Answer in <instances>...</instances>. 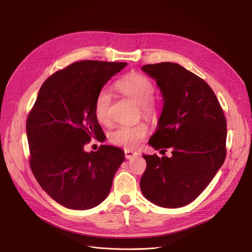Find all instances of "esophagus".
<instances>
[{
    "label": "esophagus",
    "instance_id": "34e87169",
    "mask_svg": "<svg viewBox=\"0 0 252 252\" xmlns=\"http://www.w3.org/2000/svg\"><path fill=\"white\" fill-rule=\"evenodd\" d=\"M125 155H126V159H130V158L133 157H136L137 155H139L137 152L135 151H131V150H128V149H126L125 150Z\"/></svg>",
    "mask_w": 252,
    "mask_h": 252
}]
</instances>
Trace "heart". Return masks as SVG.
<instances>
[{
	"instance_id": "obj_1",
	"label": "heart",
	"mask_w": 252,
	"mask_h": 252,
	"mask_svg": "<svg viewBox=\"0 0 252 252\" xmlns=\"http://www.w3.org/2000/svg\"><path fill=\"white\" fill-rule=\"evenodd\" d=\"M115 88L122 94L133 99L140 105L142 113L149 118L159 115V104L153 99L155 87L151 79L140 72H130L115 83ZM111 95L108 90L101 89L94 101V113L97 121L102 125H109ZM146 124L124 125L115 128L110 134V142L116 146L126 149H136L143 143L148 134Z\"/></svg>"
}]
</instances>
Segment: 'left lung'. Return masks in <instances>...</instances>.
Masks as SVG:
<instances>
[{
  "label": "left lung",
  "mask_w": 252,
  "mask_h": 252,
  "mask_svg": "<svg viewBox=\"0 0 252 252\" xmlns=\"http://www.w3.org/2000/svg\"><path fill=\"white\" fill-rule=\"evenodd\" d=\"M142 70L156 79L163 97L149 144L161 153L170 149L173 155H143L147 166L140 187L158 206H185L203 192L224 161L226 116L213 89L183 66L161 62Z\"/></svg>",
  "instance_id": "obj_1"
}]
</instances>
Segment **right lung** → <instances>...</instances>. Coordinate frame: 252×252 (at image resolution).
<instances>
[{"label": "right lung", "instance_id": "right-lung-1", "mask_svg": "<svg viewBox=\"0 0 252 252\" xmlns=\"http://www.w3.org/2000/svg\"><path fill=\"white\" fill-rule=\"evenodd\" d=\"M126 62L77 61L50 75L38 91L26 121L30 166L41 187L70 209H90L108 196L122 149L85 145L104 133L94 113L97 93Z\"/></svg>", "mask_w": 252, "mask_h": 252}]
</instances>
